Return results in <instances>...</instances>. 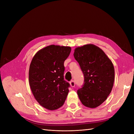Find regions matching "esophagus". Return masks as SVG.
I'll return each instance as SVG.
<instances>
[{
	"mask_svg": "<svg viewBox=\"0 0 134 134\" xmlns=\"http://www.w3.org/2000/svg\"><path fill=\"white\" fill-rule=\"evenodd\" d=\"M70 86L71 87H74L75 86V83L74 82V80H71V82H70Z\"/></svg>",
	"mask_w": 134,
	"mask_h": 134,
	"instance_id": "obj_1",
	"label": "esophagus"
}]
</instances>
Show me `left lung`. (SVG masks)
<instances>
[{
	"mask_svg": "<svg viewBox=\"0 0 134 134\" xmlns=\"http://www.w3.org/2000/svg\"><path fill=\"white\" fill-rule=\"evenodd\" d=\"M74 56L84 76L83 87L77 91L79 98L87 107H98L113 86L115 69L111 60L101 48L91 43L76 47Z\"/></svg>",
	"mask_w": 134,
	"mask_h": 134,
	"instance_id": "obj_1",
	"label": "left lung"
}]
</instances>
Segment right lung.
Returning a JSON list of instances; mask_svg holds the SVG:
<instances>
[{"instance_id": "add662e5", "label": "right lung", "mask_w": 134, "mask_h": 134, "mask_svg": "<svg viewBox=\"0 0 134 134\" xmlns=\"http://www.w3.org/2000/svg\"><path fill=\"white\" fill-rule=\"evenodd\" d=\"M71 50L69 46L51 44L38 51L32 59L28 73L31 90L38 103L48 110L62 107L69 91V84L64 80V63Z\"/></svg>"}]
</instances>
